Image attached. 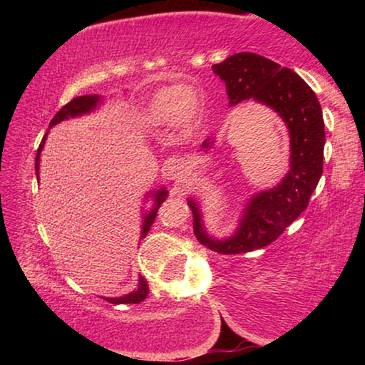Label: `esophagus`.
<instances>
[{
    "instance_id": "34e87169",
    "label": "esophagus",
    "mask_w": 365,
    "mask_h": 365,
    "mask_svg": "<svg viewBox=\"0 0 365 365\" xmlns=\"http://www.w3.org/2000/svg\"><path fill=\"white\" fill-rule=\"evenodd\" d=\"M183 172H185V165L183 160L178 158H169L164 160L163 164V177L165 180L170 182H180L183 178Z\"/></svg>"
}]
</instances>
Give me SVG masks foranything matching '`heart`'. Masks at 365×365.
Wrapping results in <instances>:
<instances>
[{
    "label": "heart",
    "mask_w": 365,
    "mask_h": 365,
    "mask_svg": "<svg viewBox=\"0 0 365 365\" xmlns=\"http://www.w3.org/2000/svg\"><path fill=\"white\" fill-rule=\"evenodd\" d=\"M143 119L154 127L177 119L185 130H196L205 119V106L195 88L174 83L160 88L151 98L143 110Z\"/></svg>",
    "instance_id": "b5f03b06"
}]
</instances>
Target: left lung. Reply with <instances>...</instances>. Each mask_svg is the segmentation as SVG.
Here are the masks:
<instances>
[{
  "label": "left lung",
  "instance_id": "8db88e82",
  "mask_svg": "<svg viewBox=\"0 0 365 365\" xmlns=\"http://www.w3.org/2000/svg\"><path fill=\"white\" fill-rule=\"evenodd\" d=\"M212 69L225 82L228 106L246 100L265 104L282 117L289 132L288 174L277 187L251 196L232 237H211L202 225L200 206L188 197L197 242L220 255H242L275 242L307 207L324 170L322 108L298 73L259 54H232ZM212 145V138L205 140L201 151H209Z\"/></svg>",
  "mask_w": 365,
  "mask_h": 365
}]
</instances>
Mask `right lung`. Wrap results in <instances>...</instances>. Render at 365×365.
<instances>
[{
    "instance_id": "add662e5",
    "label": "right lung",
    "mask_w": 365,
    "mask_h": 365,
    "mask_svg": "<svg viewBox=\"0 0 365 365\" xmlns=\"http://www.w3.org/2000/svg\"><path fill=\"white\" fill-rule=\"evenodd\" d=\"M103 103V98L98 96V95H85V96H78V98H73L71 103H67L66 106L61 108V110H58V114L53 117V120L49 122V128L53 125H56V123L63 122L66 119H69V117H78V115H83V114H88L91 110L96 109L100 104ZM46 135L43 137L41 143L38 146V151H36V158H35V170H36V178H38V170H40V154L43 146H45V140H46ZM148 197H151L153 200V207L150 211L143 214V225H141V238H145L148 232H150V228L153 225L154 219H156V214H158V209L159 206L163 205L165 197H168V190L165 188H159L156 191H153V193H148ZM146 197V200H148ZM148 292H150V288H148V283L145 280L143 275H140L138 279V288L135 289V292L128 293V294H123L120 298H104L109 302H113V304H138V302L145 301Z\"/></svg>"
}]
</instances>
